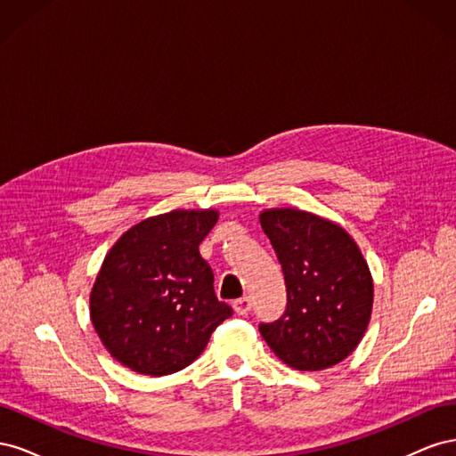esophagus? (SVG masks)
Returning <instances> with one entry per match:
<instances>
[{"label": "esophagus", "instance_id": "1", "mask_svg": "<svg viewBox=\"0 0 456 456\" xmlns=\"http://www.w3.org/2000/svg\"><path fill=\"white\" fill-rule=\"evenodd\" d=\"M251 308H253V302L249 297H241L238 300H233V310H236V314L240 315H247L251 312Z\"/></svg>", "mask_w": 456, "mask_h": 456}]
</instances>
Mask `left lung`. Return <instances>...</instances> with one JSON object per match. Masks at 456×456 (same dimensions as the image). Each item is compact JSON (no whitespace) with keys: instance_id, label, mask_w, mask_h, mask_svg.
Returning a JSON list of instances; mask_svg holds the SVG:
<instances>
[{"instance_id":"8db88e82","label":"left lung","mask_w":456,"mask_h":456,"mask_svg":"<svg viewBox=\"0 0 456 456\" xmlns=\"http://www.w3.org/2000/svg\"><path fill=\"white\" fill-rule=\"evenodd\" d=\"M260 226L278 256L287 306L258 330L289 367L337 365L360 344L370 320L372 280L355 241L338 224L297 209H270Z\"/></svg>"}]
</instances>
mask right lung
Here are the masks:
<instances>
[{
    "label": "right lung",
    "mask_w": 456,
    "mask_h": 456,
    "mask_svg": "<svg viewBox=\"0 0 456 456\" xmlns=\"http://www.w3.org/2000/svg\"><path fill=\"white\" fill-rule=\"evenodd\" d=\"M216 211H171L127 230L91 291V320L119 363L150 377L188 367L233 314L215 295L200 243Z\"/></svg>",
    "instance_id": "obj_1"
}]
</instances>
